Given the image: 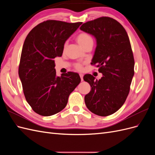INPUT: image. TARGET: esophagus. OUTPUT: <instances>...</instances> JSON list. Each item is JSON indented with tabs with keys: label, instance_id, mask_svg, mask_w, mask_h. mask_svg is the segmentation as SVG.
<instances>
[{
	"label": "esophagus",
	"instance_id": "obj_1",
	"mask_svg": "<svg viewBox=\"0 0 155 155\" xmlns=\"http://www.w3.org/2000/svg\"><path fill=\"white\" fill-rule=\"evenodd\" d=\"M79 76H80V78H81V81H83V75L82 74H79Z\"/></svg>",
	"mask_w": 155,
	"mask_h": 155
}]
</instances>
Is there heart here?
<instances>
[{"label": "heart", "instance_id": "heart-1", "mask_svg": "<svg viewBox=\"0 0 155 155\" xmlns=\"http://www.w3.org/2000/svg\"><path fill=\"white\" fill-rule=\"evenodd\" d=\"M76 41L78 43V44L80 45L81 47L83 48L86 45L88 44L93 43L92 37L90 34H88L87 32H81L77 35L76 37ZM67 46V43L64 44V48H66ZM75 68H76L78 70H81L83 68V65L81 63H76L75 64Z\"/></svg>", "mask_w": 155, "mask_h": 155}]
</instances>
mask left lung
I'll use <instances>...</instances> for the list:
<instances>
[{"mask_svg": "<svg viewBox=\"0 0 155 155\" xmlns=\"http://www.w3.org/2000/svg\"><path fill=\"white\" fill-rule=\"evenodd\" d=\"M80 29L96 37L97 46L91 64H97L103 74L99 80L91 74L84 76L92 88L85 96L86 106L96 115L109 116L124 105L134 74L129 36L119 22L109 17L83 23Z\"/></svg>", "mask_w": 155, "mask_h": 155, "instance_id": "left-lung-1", "label": "left lung"}]
</instances>
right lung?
Masks as SVG:
<instances>
[{"mask_svg":"<svg viewBox=\"0 0 155 155\" xmlns=\"http://www.w3.org/2000/svg\"><path fill=\"white\" fill-rule=\"evenodd\" d=\"M81 24L48 20L35 26L26 37L18 76L26 100L37 114L49 116L61 111L81 82L79 74L72 72L56 76L54 59L62 55L65 41Z\"/></svg>","mask_w":155,"mask_h":155,"instance_id":"add662e5","label":"right lung"}]
</instances>
